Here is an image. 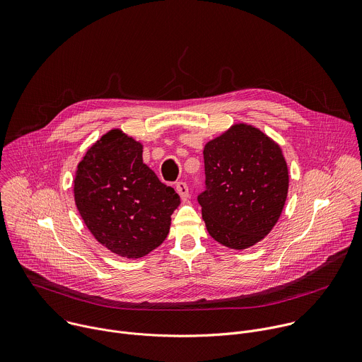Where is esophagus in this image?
Instances as JSON below:
<instances>
[{
  "label": "esophagus",
  "instance_id": "34e87169",
  "mask_svg": "<svg viewBox=\"0 0 362 362\" xmlns=\"http://www.w3.org/2000/svg\"><path fill=\"white\" fill-rule=\"evenodd\" d=\"M175 189H177V192L180 194V197H181L182 199H187V198H188V185H187L185 182H182V181L177 182V184H175Z\"/></svg>",
  "mask_w": 362,
  "mask_h": 362
}]
</instances>
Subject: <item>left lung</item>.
Here are the masks:
<instances>
[{"label":"left lung","mask_w":362,"mask_h":362,"mask_svg":"<svg viewBox=\"0 0 362 362\" xmlns=\"http://www.w3.org/2000/svg\"><path fill=\"white\" fill-rule=\"evenodd\" d=\"M205 189L198 195L209 235L233 250L261 241L276 224L288 194V168L278 144L235 124L205 144Z\"/></svg>","instance_id":"1"}]
</instances>
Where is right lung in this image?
I'll use <instances>...</instances> for the list:
<instances>
[{
  "instance_id": "1",
  "label": "right lung",
  "mask_w": 362,
  "mask_h": 362,
  "mask_svg": "<svg viewBox=\"0 0 362 362\" xmlns=\"http://www.w3.org/2000/svg\"><path fill=\"white\" fill-rule=\"evenodd\" d=\"M74 198L95 240L125 258H141L161 245L180 205L174 188L142 163L141 144L121 129H111L87 151Z\"/></svg>"
}]
</instances>
